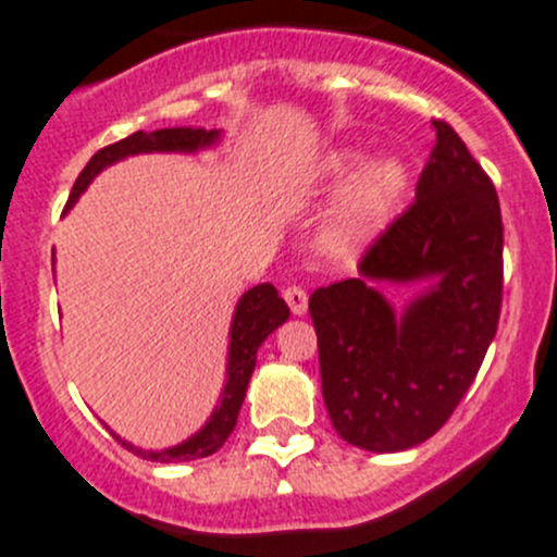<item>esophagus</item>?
<instances>
[{
    "label": "esophagus",
    "instance_id": "obj_1",
    "mask_svg": "<svg viewBox=\"0 0 557 557\" xmlns=\"http://www.w3.org/2000/svg\"><path fill=\"white\" fill-rule=\"evenodd\" d=\"M283 299L288 301L290 312H294V314H305L307 312V290L299 288V285H288V288L283 290Z\"/></svg>",
    "mask_w": 557,
    "mask_h": 557
}]
</instances>
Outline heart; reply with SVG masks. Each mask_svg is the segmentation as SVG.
<instances>
[{
	"mask_svg": "<svg viewBox=\"0 0 557 557\" xmlns=\"http://www.w3.org/2000/svg\"><path fill=\"white\" fill-rule=\"evenodd\" d=\"M358 165H361V153L356 150L329 153L318 170V190H336L350 180ZM404 185H407V172L401 161L393 156L369 161L342 196V205L329 228L331 245L350 247L372 239L396 212Z\"/></svg>",
	"mask_w": 557,
	"mask_h": 557,
	"instance_id": "1",
	"label": "heart"
}]
</instances>
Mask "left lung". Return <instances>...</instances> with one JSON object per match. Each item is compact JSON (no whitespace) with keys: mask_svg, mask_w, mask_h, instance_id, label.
I'll return each instance as SVG.
<instances>
[{"mask_svg":"<svg viewBox=\"0 0 557 557\" xmlns=\"http://www.w3.org/2000/svg\"><path fill=\"white\" fill-rule=\"evenodd\" d=\"M414 201L367 247L358 272L310 296L320 385L350 445L398 453L434 436L474 383L498 329L504 223L493 180L445 121ZM431 278L401 315L374 282Z\"/></svg>","mask_w":557,"mask_h":557,"instance_id":"8db88e82","label":"left lung"}]
</instances>
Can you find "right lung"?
<instances>
[{
  "instance_id": "obj_1",
  "label": "right lung",
  "mask_w": 557,
  "mask_h": 557,
  "mask_svg": "<svg viewBox=\"0 0 557 557\" xmlns=\"http://www.w3.org/2000/svg\"><path fill=\"white\" fill-rule=\"evenodd\" d=\"M221 132H207V128H194V126H177V128H159V132H134L132 137L121 139V143H112L107 148L97 150L91 156L83 172L77 174L75 185H72V194L66 207H72L77 201V196L88 188L94 177L104 170V166L115 164V161L126 159V156L137 153H196L201 148H210L212 143H218ZM288 305L277 296V288L272 283H261L256 288H250L239 299L237 310H234L232 320V342H228V369H226V385L221 391V404L215 407L212 418L207 420L205 429L199 434H194L190 440H185L183 445L170 447V450H139V447L128 445L121 436H115L128 453L143 455V458L156 460V463H174V460H196L207 458V455L218 453L226 440L232 436L234 425H237L239 409H243L247 383H250V374L256 369V352L263 345L269 334H272L277 325H283L288 320Z\"/></svg>"
}]
</instances>
